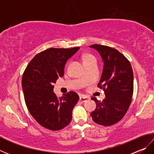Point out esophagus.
<instances>
[{
	"label": "esophagus",
	"instance_id": "1",
	"mask_svg": "<svg viewBox=\"0 0 154 154\" xmlns=\"http://www.w3.org/2000/svg\"><path fill=\"white\" fill-rule=\"evenodd\" d=\"M79 100H80V101H82V102H85V101L90 100V97H88V96H84V95H82V96H80Z\"/></svg>",
	"mask_w": 154,
	"mask_h": 154
}]
</instances>
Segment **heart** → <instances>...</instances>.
Returning a JSON list of instances; mask_svg holds the SVG:
<instances>
[{
  "label": "heart",
  "mask_w": 154,
  "mask_h": 154,
  "mask_svg": "<svg viewBox=\"0 0 154 154\" xmlns=\"http://www.w3.org/2000/svg\"><path fill=\"white\" fill-rule=\"evenodd\" d=\"M91 58H92V56L89 55V54H86V55H85L84 56H83V62L88 60L90 59Z\"/></svg>",
  "instance_id": "obj_1"
}]
</instances>
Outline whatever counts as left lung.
I'll return each mask as SVG.
<instances>
[{
    "mask_svg": "<svg viewBox=\"0 0 154 154\" xmlns=\"http://www.w3.org/2000/svg\"><path fill=\"white\" fill-rule=\"evenodd\" d=\"M89 47L95 49L103 59L104 66L98 86L105 91L106 96L102 102L92 98L96 107L90 115L96 124L111 126L123 118L131 103L133 71L128 60L117 49L98 44Z\"/></svg>",
    "mask_w": 154,
    "mask_h": 154,
    "instance_id": "8db88e82",
    "label": "left lung"
}]
</instances>
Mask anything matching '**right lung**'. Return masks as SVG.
<instances>
[{
  "label": "right lung",
  "instance_id": "1",
  "mask_svg": "<svg viewBox=\"0 0 154 154\" xmlns=\"http://www.w3.org/2000/svg\"><path fill=\"white\" fill-rule=\"evenodd\" d=\"M79 49L49 48L34 57L22 75V87L27 108L45 128L59 130L69 125L79 96L69 92L58 98L54 83L64 75L66 62Z\"/></svg>",
  "mask_w": 154,
  "mask_h": 154
}]
</instances>
